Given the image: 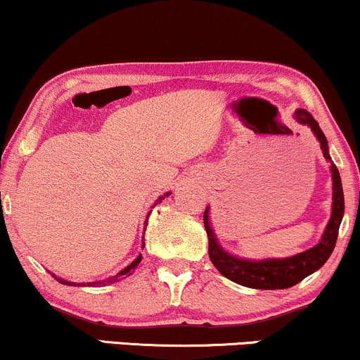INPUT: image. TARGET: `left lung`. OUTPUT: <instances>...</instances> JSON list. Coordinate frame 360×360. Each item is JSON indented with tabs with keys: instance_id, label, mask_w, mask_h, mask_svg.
<instances>
[{
	"instance_id": "left-lung-1",
	"label": "left lung",
	"mask_w": 360,
	"mask_h": 360,
	"mask_svg": "<svg viewBox=\"0 0 360 360\" xmlns=\"http://www.w3.org/2000/svg\"><path fill=\"white\" fill-rule=\"evenodd\" d=\"M295 120L302 123V125H309L310 130L316 133L317 140L321 141L323 157L330 162L332 158L329 152H327L326 135L322 133L321 127H319V123L314 120L312 115L305 112V110H297ZM330 168L332 180H334V203H332V215L329 224H327L326 232H323L322 240L316 247L310 248V250L290 257V259L250 262L229 255L217 243L214 230H212L210 221H208V210H205L203 224H205L208 235V255H210L212 264L215 265L217 270L232 282L240 283L243 287L275 290V288H288L295 285V283L304 281L307 275L321 269L330 257L332 250H334L340 221H342L344 215V192L342 184H340V175L335 165H330Z\"/></svg>"
}]
</instances>
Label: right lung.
<instances>
[{
    "label": "right lung",
    "instance_id": "obj_1",
    "mask_svg": "<svg viewBox=\"0 0 360 360\" xmlns=\"http://www.w3.org/2000/svg\"><path fill=\"white\" fill-rule=\"evenodd\" d=\"M168 195V193H167ZM167 195H163V197H160L158 198V202H162L163 200V198H165L167 197ZM146 225V224H145ZM140 262H141V255H139V259H136L135 262H131V264L130 265H128V267L127 269H123L122 270V272H120L118 275H115V277H112V278H108V281H103V282H98V283H103V285H105V283H113V282H118L120 281V278H122V277H127V275H130L131 272H133V270H135L136 267H139V264H140ZM56 281L58 282H61V283H65V285H82V283H75V282H66V281H63V278H56ZM88 285H90V283H88Z\"/></svg>",
    "mask_w": 360,
    "mask_h": 360
}]
</instances>
